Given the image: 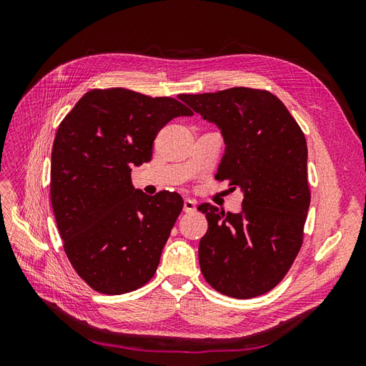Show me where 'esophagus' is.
<instances>
[{
    "label": "esophagus",
    "instance_id": "obj_1",
    "mask_svg": "<svg viewBox=\"0 0 366 366\" xmlns=\"http://www.w3.org/2000/svg\"><path fill=\"white\" fill-rule=\"evenodd\" d=\"M183 210L187 214H192L197 210V202L195 200H189V198H186L184 204H183Z\"/></svg>",
    "mask_w": 366,
    "mask_h": 366
}]
</instances>
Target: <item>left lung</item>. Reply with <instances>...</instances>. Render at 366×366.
<instances>
[{"label":"left lung","mask_w":366,"mask_h":366,"mask_svg":"<svg viewBox=\"0 0 366 366\" xmlns=\"http://www.w3.org/2000/svg\"><path fill=\"white\" fill-rule=\"evenodd\" d=\"M180 99L221 129L226 152L215 177L244 192L241 214L198 206L209 224L198 246L204 280L230 297L267 293L290 270L304 241L312 198L304 132L267 90L234 86Z\"/></svg>","instance_id":"8db88e82"}]
</instances>
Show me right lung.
<instances>
[{
	"label": "right lung",
	"mask_w": 366,
	"mask_h": 366,
	"mask_svg": "<svg viewBox=\"0 0 366 366\" xmlns=\"http://www.w3.org/2000/svg\"><path fill=\"white\" fill-rule=\"evenodd\" d=\"M192 114L174 97L94 88L61 122L51 151V207L65 254L93 290L129 293L156 273L183 198L134 189L131 168L151 160L154 139L169 120Z\"/></svg>",
	"instance_id": "right-lung-1"
}]
</instances>
